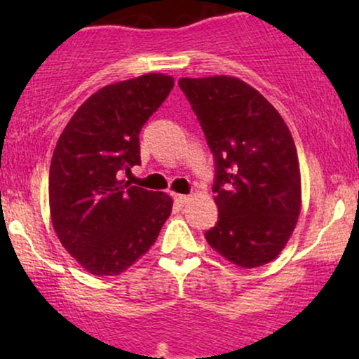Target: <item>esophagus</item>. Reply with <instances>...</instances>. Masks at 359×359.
Segmentation results:
<instances>
[{"label": "esophagus", "instance_id": "34e87169", "mask_svg": "<svg viewBox=\"0 0 359 359\" xmlns=\"http://www.w3.org/2000/svg\"><path fill=\"white\" fill-rule=\"evenodd\" d=\"M174 199H175V203L179 204V205H184V204L189 203V199H191V197L184 196V194H174Z\"/></svg>", "mask_w": 359, "mask_h": 359}]
</instances>
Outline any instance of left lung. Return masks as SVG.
<instances>
[{
	"label": "left lung",
	"instance_id": "obj_1",
	"mask_svg": "<svg viewBox=\"0 0 359 359\" xmlns=\"http://www.w3.org/2000/svg\"><path fill=\"white\" fill-rule=\"evenodd\" d=\"M179 86L216 158L219 221L205 240L233 265H265L285 248L302 208L290 130L273 104L238 77H182Z\"/></svg>",
	"mask_w": 359,
	"mask_h": 359
}]
</instances>
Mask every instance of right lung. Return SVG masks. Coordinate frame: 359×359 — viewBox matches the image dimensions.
Returning <instances> with one entry per match:
<instances>
[{
    "mask_svg": "<svg viewBox=\"0 0 359 359\" xmlns=\"http://www.w3.org/2000/svg\"><path fill=\"white\" fill-rule=\"evenodd\" d=\"M174 88L165 74L108 84L62 131L50 162L48 205L62 246L89 273L114 277L154 246L172 197L118 179L140 165L138 135Z\"/></svg>",
    "mask_w": 359,
    "mask_h": 359,
    "instance_id": "add662e5",
    "label": "right lung"
}]
</instances>
